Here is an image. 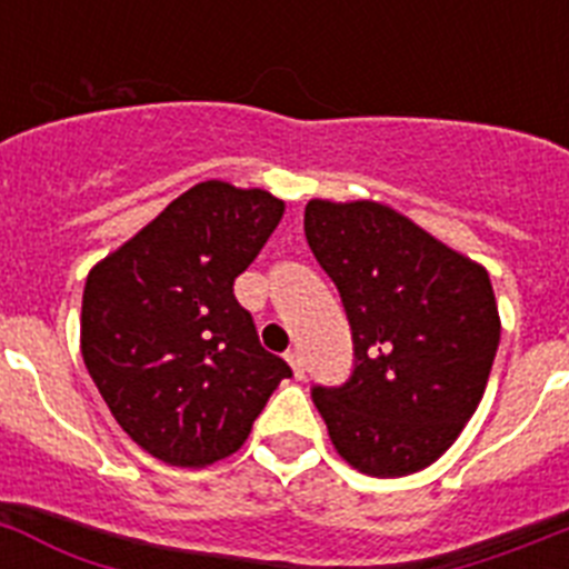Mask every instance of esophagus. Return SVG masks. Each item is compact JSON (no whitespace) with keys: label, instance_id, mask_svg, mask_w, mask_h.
<instances>
[{"label":"esophagus","instance_id":"1","mask_svg":"<svg viewBox=\"0 0 569 569\" xmlns=\"http://www.w3.org/2000/svg\"><path fill=\"white\" fill-rule=\"evenodd\" d=\"M286 360H289V367H291V372H295V378H303V355L298 352V349H289V352H286Z\"/></svg>","mask_w":569,"mask_h":569}]
</instances>
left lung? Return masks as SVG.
Here are the masks:
<instances>
[{
	"mask_svg": "<svg viewBox=\"0 0 569 569\" xmlns=\"http://www.w3.org/2000/svg\"><path fill=\"white\" fill-rule=\"evenodd\" d=\"M303 231L352 329V375L312 387L335 449L375 478L429 467L487 389L501 340L490 274L380 202L312 200Z\"/></svg>",
	"mask_w": 569,
	"mask_h": 569,
	"instance_id": "1",
	"label": "left lung"
}]
</instances>
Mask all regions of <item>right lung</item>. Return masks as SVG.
<instances>
[{
  "instance_id": "obj_1",
  "label": "right lung",
  "mask_w": 569,
  "mask_h": 569,
  "mask_svg": "<svg viewBox=\"0 0 569 569\" xmlns=\"http://www.w3.org/2000/svg\"><path fill=\"white\" fill-rule=\"evenodd\" d=\"M283 217V200L200 182L91 269L82 360L108 409L174 467L231 456L291 369L266 352L234 278Z\"/></svg>"
}]
</instances>
